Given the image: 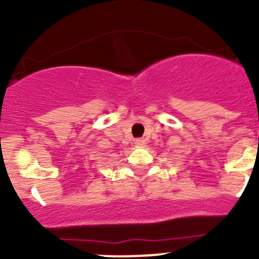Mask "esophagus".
I'll use <instances>...</instances> for the list:
<instances>
[{"label":"esophagus","instance_id":"34e87169","mask_svg":"<svg viewBox=\"0 0 259 259\" xmlns=\"http://www.w3.org/2000/svg\"><path fill=\"white\" fill-rule=\"evenodd\" d=\"M144 144H145V140H143V139L135 140V145H137V146H143Z\"/></svg>","mask_w":259,"mask_h":259}]
</instances>
